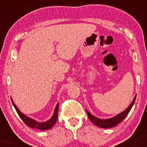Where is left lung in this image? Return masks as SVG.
Returning a JSON list of instances; mask_svg holds the SVG:
<instances>
[{
  "label": "left lung",
  "instance_id": "1",
  "mask_svg": "<svg viewBox=\"0 0 147 147\" xmlns=\"http://www.w3.org/2000/svg\"><path fill=\"white\" fill-rule=\"evenodd\" d=\"M136 97H137V96H134L132 102H131V104H130L129 107H128L126 110H125L124 111H122V113H119L118 115H115L113 117H110V118H107V119H100L93 116V115L90 114L87 110H86V113H87L89 119H90V121H91L94 125H96V126L100 127H102V128L113 127L116 126L117 124H119V122H122V121L125 118V117L127 115V114L129 113L130 110H131V107H132L133 105H134V102H135Z\"/></svg>",
  "mask_w": 147,
  "mask_h": 147
}]
</instances>
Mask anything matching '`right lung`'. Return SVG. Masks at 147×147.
I'll return each mask as SVG.
<instances>
[{
  "mask_svg": "<svg viewBox=\"0 0 147 147\" xmlns=\"http://www.w3.org/2000/svg\"><path fill=\"white\" fill-rule=\"evenodd\" d=\"M12 102H13V106L16 108V111H17L18 115L20 116L22 120L28 125V127L31 128H35V129H40V130H48L51 129L53 126L54 125V124L56 123L57 120V117H58V112H59V102L56 105L55 109H54V114H53L52 117H51L49 120L46 121V122H37L35 119H32L30 117H28L27 115H24L19 109L18 108L17 106L16 105V104L13 102V99L11 98Z\"/></svg>",
  "mask_w": 147,
  "mask_h": 147,
  "instance_id": "add662e5",
  "label": "right lung"
}]
</instances>
